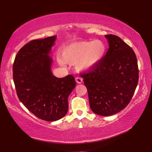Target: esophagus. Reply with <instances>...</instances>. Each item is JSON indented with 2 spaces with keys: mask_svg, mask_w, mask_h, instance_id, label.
<instances>
[{
  "mask_svg": "<svg viewBox=\"0 0 152 152\" xmlns=\"http://www.w3.org/2000/svg\"><path fill=\"white\" fill-rule=\"evenodd\" d=\"M75 81L77 84H82L83 82V79L82 77H77L75 78Z\"/></svg>",
  "mask_w": 152,
  "mask_h": 152,
  "instance_id": "1",
  "label": "esophagus"
}]
</instances>
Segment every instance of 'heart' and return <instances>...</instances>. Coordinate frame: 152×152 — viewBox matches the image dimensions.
I'll list each match as a JSON object with an SVG mask.
<instances>
[{"instance_id": "b5f03b06", "label": "heart", "mask_w": 152, "mask_h": 152, "mask_svg": "<svg viewBox=\"0 0 152 152\" xmlns=\"http://www.w3.org/2000/svg\"><path fill=\"white\" fill-rule=\"evenodd\" d=\"M107 45L101 40L80 41L66 45L61 50V57L58 62L62 66L66 63L75 64L79 70H88L96 66L104 57Z\"/></svg>"}]
</instances>
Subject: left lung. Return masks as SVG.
Here are the masks:
<instances>
[{"instance_id":"obj_1","label":"left lung","mask_w":152,"mask_h":152,"mask_svg":"<svg viewBox=\"0 0 152 152\" xmlns=\"http://www.w3.org/2000/svg\"><path fill=\"white\" fill-rule=\"evenodd\" d=\"M107 53L96 66L81 74L88 91L89 104L97 115L109 116L130 102L138 82L136 54L115 35H105Z\"/></svg>"}]
</instances>
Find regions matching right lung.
I'll return each mask as SVG.
<instances>
[{"label":"right lung","instance_id":"right-lung-1","mask_svg":"<svg viewBox=\"0 0 152 152\" xmlns=\"http://www.w3.org/2000/svg\"><path fill=\"white\" fill-rule=\"evenodd\" d=\"M56 36L35 39L24 45L13 64V79L19 100L29 111L45 121L61 119L67 113L68 98L76 86L74 77L54 76L50 57Z\"/></svg>","mask_w":152,"mask_h":152}]
</instances>
